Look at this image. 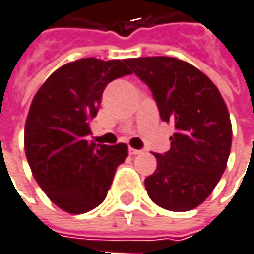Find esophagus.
I'll return each mask as SVG.
<instances>
[{
    "instance_id": "1",
    "label": "esophagus",
    "mask_w": 254,
    "mask_h": 254,
    "mask_svg": "<svg viewBox=\"0 0 254 254\" xmlns=\"http://www.w3.org/2000/svg\"><path fill=\"white\" fill-rule=\"evenodd\" d=\"M141 151L139 150H136V148H132V147H129V154L130 155H136V154H139Z\"/></svg>"
}]
</instances>
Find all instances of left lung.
I'll use <instances>...</instances> for the list:
<instances>
[{
	"label": "left lung",
	"mask_w": 254,
	"mask_h": 254,
	"mask_svg": "<svg viewBox=\"0 0 254 254\" xmlns=\"http://www.w3.org/2000/svg\"><path fill=\"white\" fill-rule=\"evenodd\" d=\"M152 91L160 116L173 124L172 147L154 154L145 189L158 206L183 212L212 193L231 151L230 113L217 85L192 64L172 57L127 59Z\"/></svg>",
	"instance_id": "8db88e82"
}]
</instances>
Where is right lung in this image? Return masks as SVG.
Returning a JSON list of instances; mask_svg holds the SVG:
<instances>
[{"label":"right lung","instance_id":"1","mask_svg":"<svg viewBox=\"0 0 254 254\" xmlns=\"http://www.w3.org/2000/svg\"><path fill=\"white\" fill-rule=\"evenodd\" d=\"M127 74V59H77L52 72L32 100L24 127L26 157L37 185L68 214L99 206L127 157V144L87 141L106 85Z\"/></svg>","mask_w":254,"mask_h":254}]
</instances>
